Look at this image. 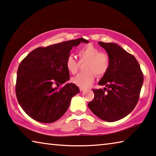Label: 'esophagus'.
Returning a JSON list of instances; mask_svg holds the SVG:
<instances>
[{"mask_svg":"<svg viewBox=\"0 0 156 156\" xmlns=\"http://www.w3.org/2000/svg\"><path fill=\"white\" fill-rule=\"evenodd\" d=\"M85 88H82V87L80 88V91H85Z\"/></svg>","mask_w":156,"mask_h":156,"instance_id":"esophagus-1","label":"esophagus"}]
</instances>
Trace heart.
I'll return each mask as SVG.
<instances>
[{
	"instance_id": "1",
	"label": "heart",
	"mask_w": 156,
	"mask_h": 156,
	"mask_svg": "<svg viewBox=\"0 0 156 156\" xmlns=\"http://www.w3.org/2000/svg\"><path fill=\"white\" fill-rule=\"evenodd\" d=\"M78 55L80 62L87 61L85 66L87 71L78 73L72 78V82L80 87H88L94 80L95 74L98 77L103 76L110 67V59L108 54L100 52L99 48L92 44H87L79 48ZM79 65L80 64L72 55L66 58L65 66L71 73H77Z\"/></svg>"
}]
</instances>
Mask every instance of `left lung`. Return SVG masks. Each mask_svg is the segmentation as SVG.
I'll list each match as a JSON object with an SVG mask.
<instances>
[{"mask_svg":"<svg viewBox=\"0 0 156 156\" xmlns=\"http://www.w3.org/2000/svg\"><path fill=\"white\" fill-rule=\"evenodd\" d=\"M98 44L109 55L110 65L98 83L106 87L93 89L94 97L88 107L101 119L116 122L130 114L137 105L144 76L135 57L120 46L102 41Z\"/></svg>","mask_w":156,"mask_h":156,"instance_id":"8db88e82","label":"left lung"}]
</instances>
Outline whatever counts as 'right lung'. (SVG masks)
<instances>
[{
  "label": "right lung",
  "instance_id": "obj_1",
  "mask_svg": "<svg viewBox=\"0 0 156 156\" xmlns=\"http://www.w3.org/2000/svg\"><path fill=\"white\" fill-rule=\"evenodd\" d=\"M80 42L89 41L79 38L39 47L21 62L17 71L16 98L24 112L34 120L41 123L58 120L67 110L73 96L79 93L80 90L73 83L59 86L69 80L66 59L73 46Z\"/></svg>",
  "mask_w": 156,
  "mask_h": 156
}]
</instances>
